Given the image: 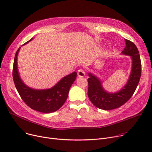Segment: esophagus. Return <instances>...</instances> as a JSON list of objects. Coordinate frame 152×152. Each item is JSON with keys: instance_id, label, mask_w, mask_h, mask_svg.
Returning <instances> with one entry per match:
<instances>
[{"instance_id": "esophagus-1", "label": "esophagus", "mask_w": 152, "mask_h": 152, "mask_svg": "<svg viewBox=\"0 0 152 152\" xmlns=\"http://www.w3.org/2000/svg\"><path fill=\"white\" fill-rule=\"evenodd\" d=\"M77 74H78V76L79 77H83L85 75V71L83 69H79L78 71V72H77Z\"/></svg>"}]
</instances>
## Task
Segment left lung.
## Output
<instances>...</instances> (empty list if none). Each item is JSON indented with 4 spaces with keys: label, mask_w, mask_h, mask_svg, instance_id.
Listing matches in <instances>:
<instances>
[{
    "label": "left lung",
    "mask_w": 152,
    "mask_h": 152,
    "mask_svg": "<svg viewBox=\"0 0 152 152\" xmlns=\"http://www.w3.org/2000/svg\"><path fill=\"white\" fill-rule=\"evenodd\" d=\"M126 46L122 55L130 56L132 66L126 83L119 91L110 92L104 89L102 81L96 75L89 72L88 95L89 100L97 108L103 110L118 108L125 103L134 94L141 75V61L135 44L125 39Z\"/></svg>",
    "instance_id": "obj_1"
}]
</instances>
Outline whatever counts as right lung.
Instances as JSON below:
<instances>
[{
	"mask_svg": "<svg viewBox=\"0 0 152 152\" xmlns=\"http://www.w3.org/2000/svg\"><path fill=\"white\" fill-rule=\"evenodd\" d=\"M33 38L22 45L30 42ZM21 47L17 50L13 64V77L15 86L22 99L31 109L39 112L49 113L59 110L65 103L69 91L77 77L74 72L63 78L53 87L37 89L28 86L21 79L18 67V55Z\"/></svg>",
	"mask_w": 152,
	"mask_h": 152,
	"instance_id": "1",
	"label": "right lung"
}]
</instances>
